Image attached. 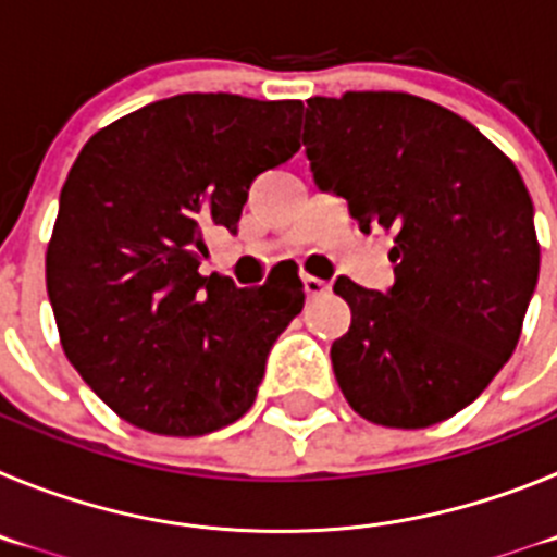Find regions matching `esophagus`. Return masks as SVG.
Wrapping results in <instances>:
<instances>
[{
	"label": "esophagus",
	"mask_w": 557,
	"mask_h": 557,
	"mask_svg": "<svg viewBox=\"0 0 557 557\" xmlns=\"http://www.w3.org/2000/svg\"><path fill=\"white\" fill-rule=\"evenodd\" d=\"M301 282H304V289H307L309 298H318V295H323L332 289V284L323 282V278H318V275H304Z\"/></svg>",
	"instance_id": "1"
}]
</instances>
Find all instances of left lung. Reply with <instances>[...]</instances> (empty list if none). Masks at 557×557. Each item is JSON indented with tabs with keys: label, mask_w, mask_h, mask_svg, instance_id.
<instances>
[{
	"label": "left lung",
	"mask_w": 557,
	"mask_h": 557,
	"mask_svg": "<svg viewBox=\"0 0 557 557\" xmlns=\"http://www.w3.org/2000/svg\"><path fill=\"white\" fill-rule=\"evenodd\" d=\"M304 145L321 189L359 228L393 234L387 293L339 275L351 326L332 346L354 412L421 430L469 407L519 343L539 282L533 200L471 122L405 91L307 100Z\"/></svg>",
	"instance_id": "8db88e82"
}]
</instances>
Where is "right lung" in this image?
I'll return each instance as SVG.
<instances>
[{
	"instance_id": "obj_1",
	"label": "right lung",
	"mask_w": 557,
	"mask_h": 557,
	"mask_svg": "<svg viewBox=\"0 0 557 557\" xmlns=\"http://www.w3.org/2000/svg\"><path fill=\"white\" fill-rule=\"evenodd\" d=\"M304 106L178 95L97 131L69 170L47 248L61 346L127 424L195 437L256 401L301 278L239 289L200 275L203 236L236 223L259 172L293 159Z\"/></svg>"
}]
</instances>
